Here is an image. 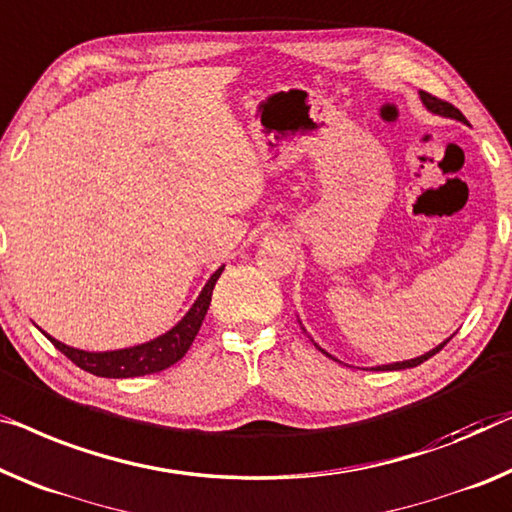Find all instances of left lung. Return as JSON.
Here are the masks:
<instances>
[{"label":"left lung","mask_w":512,"mask_h":512,"mask_svg":"<svg viewBox=\"0 0 512 512\" xmlns=\"http://www.w3.org/2000/svg\"><path fill=\"white\" fill-rule=\"evenodd\" d=\"M421 101H423V105L430 112H434V114H439V117H451V119H457V121H464V124H467V119H464V114L455 108V105H451V103H446V101H441V98H437V96H432V94H427V91H421ZM453 338V335H451ZM448 338V340H451ZM448 340H444L441 342V345H437L434 349H430V352L427 354H423V356H416V358H411V361H402V363H388V365H377V368H372V370H407V368H416V365H421L423 361H427V358H432L434 354L437 352H441V349H444V345ZM319 352L322 354H326L329 358H333L329 352H324L322 347L319 345H315Z\"/></svg>","instance_id":"left-lung-1"}]
</instances>
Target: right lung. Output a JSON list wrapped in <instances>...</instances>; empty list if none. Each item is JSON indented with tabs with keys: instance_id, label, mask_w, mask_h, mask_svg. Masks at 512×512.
Wrapping results in <instances>:
<instances>
[{
	"instance_id": "add662e5",
	"label": "right lung",
	"mask_w": 512,
	"mask_h": 512,
	"mask_svg": "<svg viewBox=\"0 0 512 512\" xmlns=\"http://www.w3.org/2000/svg\"><path fill=\"white\" fill-rule=\"evenodd\" d=\"M225 266L213 273L207 280V285L202 287L200 296L193 303L179 324H174L170 331L158 335V338L144 342V345L126 347V349H114V352H85V349L68 347L64 342H59L48 335V340L55 345L61 354L82 368L85 372H91L96 377H108V379H128V377H144L154 375L165 368H170L177 361H181L186 352L193 345L197 331L204 322V315H207L209 303H211V292L216 287V280L220 278Z\"/></svg>"
}]
</instances>
